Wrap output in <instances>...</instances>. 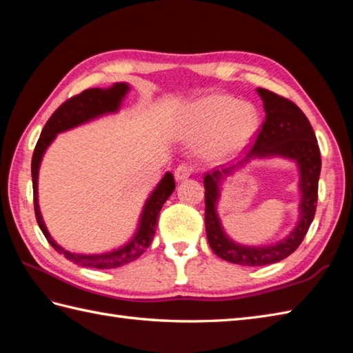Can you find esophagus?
<instances>
[{
    "mask_svg": "<svg viewBox=\"0 0 353 353\" xmlns=\"http://www.w3.org/2000/svg\"><path fill=\"white\" fill-rule=\"evenodd\" d=\"M192 174V167L190 163H181L179 167L174 170V176L177 181H185Z\"/></svg>",
    "mask_w": 353,
    "mask_h": 353,
    "instance_id": "34e87169",
    "label": "esophagus"
}]
</instances>
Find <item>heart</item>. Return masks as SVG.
<instances>
[{"instance_id":"obj_1","label":"heart","mask_w":353,"mask_h":353,"mask_svg":"<svg viewBox=\"0 0 353 353\" xmlns=\"http://www.w3.org/2000/svg\"><path fill=\"white\" fill-rule=\"evenodd\" d=\"M258 112L249 103H236L228 95H212L191 108L182 134L197 138L211 130L205 142L209 156H223L245 147L258 129Z\"/></svg>"}]
</instances>
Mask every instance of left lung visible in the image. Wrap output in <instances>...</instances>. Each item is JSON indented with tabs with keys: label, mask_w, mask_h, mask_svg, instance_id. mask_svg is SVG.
Here are the masks:
<instances>
[{
	"label": "left lung",
	"mask_w": 353,
	"mask_h": 353,
	"mask_svg": "<svg viewBox=\"0 0 353 353\" xmlns=\"http://www.w3.org/2000/svg\"><path fill=\"white\" fill-rule=\"evenodd\" d=\"M258 94L264 101L265 121L262 123L253 147L247 152L244 161L254 157L283 156L294 159L301 168V221L292 234L274 245L244 247L238 245L226 236L216 215L219 183L221 174H228L232 168L215 170L205 176V224L211 249L216 256L232 264L258 267L279 262L294 252L302 244L317 209L319 176L321 170L320 148L316 133L308 118L297 104L268 89L258 88Z\"/></svg>",
	"instance_id": "obj_1"
}]
</instances>
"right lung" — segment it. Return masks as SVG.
Wrapping results in <instances>:
<instances>
[{
    "label": "right lung",
    "mask_w": 353,
    "mask_h": 353,
    "mask_svg": "<svg viewBox=\"0 0 353 353\" xmlns=\"http://www.w3.org/2000/svg\"><path fill=\"white\" fill-rule=\"evenodd\" d=\"M127 91H129V86L125 83H115L109 89L92 88L71 97V99H68L63 104H61V106L54 110V114L50 117L34 147L33 157H32V179H33L34 215H36L37 224H39L42 234L45 235V238H47V241L51 244L52 249H54L57 253L63 254L66 259H70L76 265L103 270V268L121 267V265L129 264V262L134 259H138L141 254L148 249L150 244H152L154 232H156L157 215H159L163 203L167 201V199L171 196L172 191L176 188L174 177H172L171 172H167L162 181L159 182V185H157V188L147 200L137 235H134V238L129 244L115 252L104 253V254L70 253L54 243V239L50 236L47 228H45L42 215L39 211V205H37V172H39V165H41L45 150H47V147L51 144V141L56 138L57 133L72 129V127L83 124L95 117H100L103 114H110V112L118 110L119 103H121L123 97L125 95Z\"/></svg>",
    "instance_id": "1"
}]
</instances>
